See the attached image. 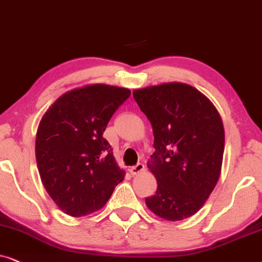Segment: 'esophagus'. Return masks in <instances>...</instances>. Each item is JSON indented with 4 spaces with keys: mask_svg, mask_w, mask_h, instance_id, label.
I'll return each mask as SVG.
<instances>
[{
    "mask_svg": "<svg viewBox=\"0 0 262 262\" xmlns=\"http://www.w3.org/2000/svg\"><path fill=\"white\" fill-rule=\"evenodd\" d=\"M145 170V165L142 163H138L137 165L135 166H132L130 169H129V171H130V173L133 176H137V175H139V173H141L142 171H144Z\"/></svg>",
    "mask_w": 262,
    "mask_h": 262,
    "instance_id": "1",
    "label": "esophagus"
}]
</instances>
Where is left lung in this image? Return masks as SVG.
Here are the masks:
<instances>
[{
	"mask_svg": "<svg viewBox=\"0 0 262 262\" xmlns=\"http://www.w3.org/2000/svg\"><path fill=\"white\" fill-rule=\"evenodd\" d=\"M152 124L156 152L147 167L157 191L146 206L165 221L196 213L213 191L222 171L224 125L206 96L183 82H165L133 91Z\"/></svg>",
	"mask_w": 262,
	"mask_h": 262,
	"instance_id": "left-lung-1",
	"label": "left lung"
}]
</instances>
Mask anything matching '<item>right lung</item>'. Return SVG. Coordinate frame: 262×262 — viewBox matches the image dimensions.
<instances>
[{
  "instance_id": "obj_1",
  "label": "right lung",
  "mask_w": 262,
  "mask_h": 262,
  "mask_svg": "<svg viewBox=\"0 0 262 262\" xmlns=\"http://www.w3.org/2000/svg\"><path fill=\"white\" fill-rule=\"evenodd\" d=\"M128 89L92 83L55 100L38 125L36 159L43 186L61 211L83 217L98 211L124 179L103 133Z\"/></svg>"
}]
</instances>
